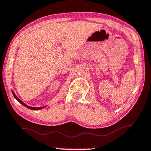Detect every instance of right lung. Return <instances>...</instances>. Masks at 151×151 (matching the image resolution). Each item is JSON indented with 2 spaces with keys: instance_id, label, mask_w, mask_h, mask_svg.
<instances>
[{
  "instance_id": "1",
  "label": "right lung",
  "mask_w": 151,
  "mask_h": 151,
  "mask_svg": "<svg viewBox=\"0 0 151 151\" xmlns=\"http://www.w3.org/2000/svg\"><path fill=\"white\" fill-rule=\"evenodd\" d=\"M12 94H13V95H14V98L15 99H16L17 101H18L19 103H20V104H22V105H24V107H26L27 108H29V109H31V110H40V109H43V108H44V107H46V106H44V107H31V106H29V105H26V104H25L24 102H22V101H21V100L19 99V98H18L17 97V96L16 95V94H15L14 93V92L13 90H12Z\"/></svg>"
}]
</instances>
